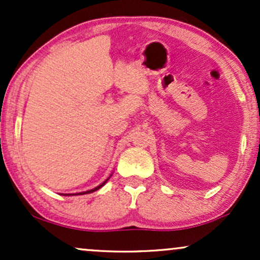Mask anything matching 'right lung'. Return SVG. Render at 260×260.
Returning <instances> with one entry per match:
<instances>
[{"label": "right lung", "instance_id": "obj_1", "mask_svg": "<svg viewBox=\"0 0 260 260\" xmlns=\"http://www.w3.org/2000/svg\"><path fill=\"white\" fill-rule=\"evenodd\" d=\"M110 177H111V175H110L107 178H105V180L101 182V183L98 184V186H95L94 188H90V189H88V190H82V192H78V193H61V194H64V196H76V194H86V193H92V192H95V190L99 189V188L103 187L104 184H105L106 182L109 181Z\"/></svg>", "mask_w": 260, "mask_h": 260}]
</instances>
